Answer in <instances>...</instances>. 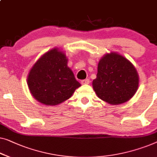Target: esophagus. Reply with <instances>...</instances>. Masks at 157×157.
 Wrapping results in <instances>:
<instances>
[{
  "instance_id": "esophagus-1",
  "label": "esophagus",
  "mask_w": 157,
  "mask_h": 157,
  "mask_svg": "<svg viewBox=\"0 0 157 157\" xmlns=\"http://www.w3.org/2000/svg\"><path fill=\"white\" fill-rule=\"evenodd\" d=\"M81 83L82 85H86V84H89L90 83V80L89 79H85V80H82L81 81Z\"/></svg>"
}]
</instances>
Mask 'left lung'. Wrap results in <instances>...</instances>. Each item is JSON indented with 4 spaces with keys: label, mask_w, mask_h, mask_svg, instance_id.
I'll use <instances>...</instances> for the list:
<instances>
[{
    "label": "left lung",
    "mask_w": 157,
    "mask_h": 157,
    "mask_svg": "<svg viewBox=\"0 0 157 157\" xmlns=\"http://www.w3.org/2000/svg\"><path fill=\"white\" fill-rule=\"evenodd\" d=\"M92 85L99 98L111 105H119L130 100L137 92L139 75L128 59L112 52L100 59Z\"/></svg>",
    "instance_id": "8db88e82"
}]
</instances>
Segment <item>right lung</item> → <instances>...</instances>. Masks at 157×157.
<instances>
[{
	"label": "right lung",
	"instance_id": "add662e5",
	"mask_svg": "<svg viewBox=\"0 0 157 157\" xmlns=\"http://www.w3.org/2000/svg\"><path fill=\"white\" fill-rule=\"evenodd\" d=\"M67 63L65 53L56 47L41 56L27 78L34 98L44 105H56L71 97L81 85Z\"/></svg>",
	"mask_w": 157,
	"mask_h": 157
}]
</instances>
